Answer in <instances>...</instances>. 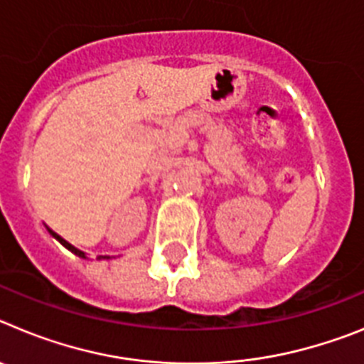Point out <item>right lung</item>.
Masks as SVG:
<instances>
[{
    "mask_svg": "<svg viewBox=\"0 0 364 364\" xmlns=\"http://www.w3.org/2000/svg\"><path fill=\"white\" fill-rule=\"evenodd\" d=\"M49 233H50V235H53L54 239H58V240H60V242H62V244H63V246H65V247H67V250H70V252H73V253H74V255H78V257H83V259H85V253H83V252H80V250H76V247H74V246H73V244H69V242H67V240H63V239H62V237H60V235H56V233H54V231H50V230H49ZM98 259H109V257H107V255H100V257H98Z\"/></svg>",
    "mask_w": 364,
    "mask_h": 364,
    "instance_id": "1",
    "label": "right lung"
}]
</instances>
